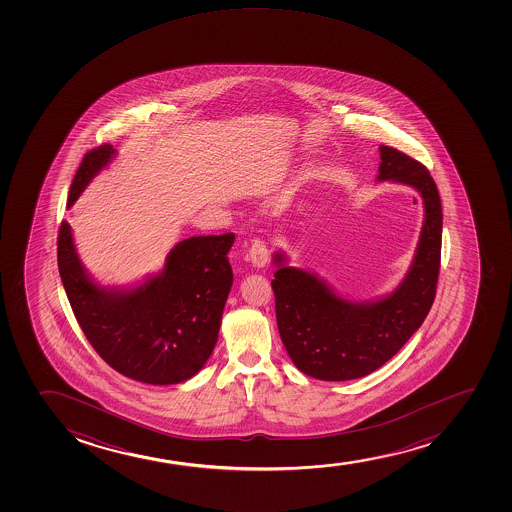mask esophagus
<instances>
[{
    "mask_svg": "<svg viewBox=\"0 0 512 512\" xmlns=\"http://www.w3.org/2000/svg\"><path fill=\"white\" fill-rule=\"evenodd\" d=\"M249 259L253 263L254 268H263L270 259V247L268 242L256 239L249 247Z\"/></svg>",
    "mask_w": 512,
    "mask_h": 512,
    "instance_id": "34e87169",
    "label": "esophagus"
}]
</instances>
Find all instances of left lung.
Returning a JSON list of instances; mask_svg holds the SVG:
<instances>
[{
	"label": "left lung",
	"instance_id": "8db88e82",
	"mask_svg": "<svg viewBox=\"0 0 512 512\" xmlns=\"http://www.w3.org/2000/svg\"><path fill=\"white\" fill-rule=\"evenodd\" d=\"M379 181L417 189L425 218L410 271L393 294L374 302L341 299L321 278L287 266L275 254L277 324L299 371L321 381L359 379L386 364L422 326L435 299L441 268L442 206L425 165L381 145Z\"/></svg>",
	"mask_w": 512,
	"mask_h": 512
}]
</instances>
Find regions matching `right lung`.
Segmentation results:
<instances>
[{
    "label": "right lung",
    "instance_id": "obj_1",
    "mask_svg": "<svg viewBox=\"0 0 512 512\" xmlns=\"http://www.w3.org/2000/svg\"><path fill=\"white\" fill-rule=\"evenodd\" d=\"M116 150L85 153L71 183L68 208ZM235 235H198L174 246L162 273L140 287H99L83 270L70 225L58 234L59 277L83 335L114 371L147 384H177L201 371L217 343L232 287Z\"/></svg>",
    "mask_w": 512,
    "mask_h": 512
}]
</instances>
